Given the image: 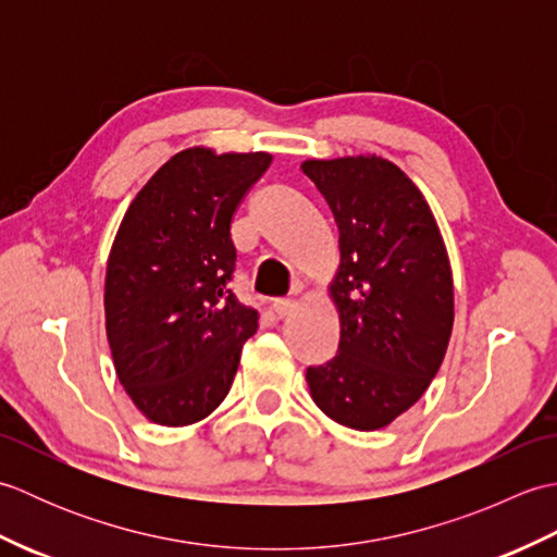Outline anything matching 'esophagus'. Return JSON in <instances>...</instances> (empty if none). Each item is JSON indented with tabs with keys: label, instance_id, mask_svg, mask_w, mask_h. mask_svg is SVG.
Listing matches in <instances>:
<instances>
[{
	"label": "esophagus",
	"instance_id": "esophagus-1",
	"mask_svg": "<svg viewBox=\"0 0 557 557\" xmlns=\"http://www.w3.org/2000/svg\"><path fill=\"white\" fill-rule=\"evenodd\" d=\"M294 306H297V304H294L292 299H275V301H272V313H275L277 318H285L294 311Z\"/></svg>",
	"mask_w": 557,
	"mask_h": 557
}]
</instances>
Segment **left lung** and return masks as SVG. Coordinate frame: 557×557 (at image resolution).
<instances>
[{"label": "left lung", "instance_id": "left-lung-1", "mask_svg": "<svg viewBox=\"0 0 557 557\" xmlns=\"http://www.w3.org/2000/svg\"><path fill=\"white\" fill-rule=\"evenodd\" d=\"M304 174L339 230V270L330 297L339 347L306 369L311 397L357 431L393 423L441 369L455 321L453 270L425 198L383 158L309 160Z\"/></svg>", "mask_w": 557, "mask_h": 557}]
</instances>
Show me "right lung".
<instances>
[{
  "mask_svg": "<svg viewBox=\"0 0 557 557\" xmlns=\"http://www.w3.org/2000/svg\"><path fill=\"white\" fill-rule=\"evenodd\" d=\"M268 152H176L140 188L114 236L104 325L128 397L160 425L206 419L227 397L258 311L230 289L232 218Z\"/></svg>",
  "mask_w": 557,
  "mask_h": 557,
  "instance_id": "right-lung-1",
  "label": "right lung"
}]
</instances>
